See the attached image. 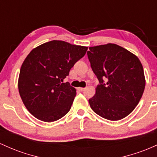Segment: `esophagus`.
Instances as JSON below:
<instances>
[{
  "label": "esophagus",
  "instance_id": "34e87169",
  "mask_svg": "<svg viewBox=\"0 0 157 157\" xmlns=\"http://www.w3.org/2000/svg\"><path fill=\"white\" fill-rule=\"evenodd\" d=\"M78 90L79 91H81V92H82V91H84V90H85V88H83V87H78Z\"/></svg>",
  "mask_w": 157,
  "mask_h": 157
}]
</instances>
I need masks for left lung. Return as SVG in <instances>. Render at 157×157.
Listing matches in <instances>:
<instances>
[{
  "label": "left lung",
  "instance_id": "left-lung-1",
  "mask_svg": "<svg viewBox=\"0 0 157 157\" xmlns=\"http://www.w3.org/2000/svg\"><path fill=\"white\" fill-rule=\"evenodd\" d=\"M87 56L99 84L90 98L92 110L104 119L120 120L134 110L145 87L140 59L120 46L89 47Z\"/></svg>",
  "mask_w": 157,
  "mask_h": 157
}]
</instances>
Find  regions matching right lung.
Returning a JSON list of instances; mask_svg holds the SVG:
<instances>
[{
	"mask_svg": "<svg viewBox=\"0 0 157 157\" xmlns=\"http://www.w3.org/2000/svg\"><path fill=\"white\" fill-rule=\"evenodd\" d=\"M87 47L51 40L33 49L21 67L18 90L24 105L39 120L51 122L70 111L76 90L63 81Z\"/></svg>",
	"mask_w": 157,
	"mask_h": 157,
	"instance_id": "right-lung-1",
	"label": "right lung"
}]
</instances>
